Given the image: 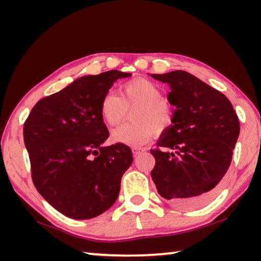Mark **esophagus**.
Returning <instances> with one entry per match:
<instances>
[{"label": "esophagus", "mask_w": 261, "mask_h": 261, "mask_svg": "<svg viewBox=\"0 0 261 261\" xmlns=\"http://www.w3.org/2000/svg\"><path fill=\"white\" fill-rule=\"evenodd\" d=\"M143 152H145V148H141V147H134V148H132V153H134L135 158L138 156L139 154L143 153Z\"/></svg>", "instance_id": "esophagus-1"}]
</instances>
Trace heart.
I'll return each instance as SVG.
<instances>
[{"label":"heart","mask_w":261,"mask_h":261,"mask_svg":"<svg viewBox=\"0 0 261 261\" xmlns=\"http://www.w3.org/2000/svg\"><path fill=\"white\" fill-rule=\"evenodd\" d=\"M129 110L132 122L112 132L118 143L140 146L151 139L155 130L163 132L173 125L174 112L163 100L161 88L145 78H135L123 84L120 95L108 92L100 103V114L108 126H117L125 121Z\"/></svg>","instance_id":"obj_1"}]
</instances>
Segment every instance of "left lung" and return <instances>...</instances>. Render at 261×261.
<instances>
[{"label":"left lung","instance_id":"1","mask_svg":"<svg viewBox=\"0 0 261 261\" xmlns=\"http://www.w3.org/2000/svg\"><path fill=\"white\" fill-rule=\"evenodd\" d=\"M168 83L175 106L174 125L151 149L155 159L152 179L171 204L196 208L219 191L240 136V121L230 101L215 88L183 70L152 74Z\"/></svg>","mask_w":261,"mask_h":261}]
</instances>
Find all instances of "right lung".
I'll return each instance as SVG.
<instances>
[{
  "mask_svg": "<svg viewBox=\"0 0 261 261\" xmlns=\"http://www.w3.org/2000/svg\"><path fill=\"white\" fill-rule=\"evenodd\" d=\"M130 74L110 70L79 78L39 100L24 123L34 187L68 218H95L117 199L134 158L124 144L102 146L109 132L100 103L115 81Z\"/></svg>",
  "mask_w": 261,
  "mask_h": 261,
  "instance_id": "obj_1",
  "label": "right lung"
}]
</instances>
